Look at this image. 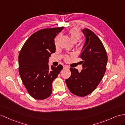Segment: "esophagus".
Here are the masks:
<instances>
[{"instance_id":"obj_1","label":"esophagus","mask_w":125,"mask_h":125,"mask_svg":"<svg viewBox=\"0 0 125 125\" xmlns=\"http://www.w3.org/2000/svg\"><path fill=\"white\" fill-rule=\"evenodd\" d=\"M63 68H64V69H69V67L68 65H63Z\"/></svg>"}]
</instances>
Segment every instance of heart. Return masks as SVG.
<instances>
[{"label":"heart","mask_w":125,"mask_h":125,"mask_svg":"<svg viewBox=\"0 0 125 125\" xmlns=\"http://www.w3.org/2000/svg\"><path fill=\"white\" fill-rule=\"evenodd\" d=\"M69 34L72 41L74 42H76L79 40L80 39L82 36V34L80 31H79L78 28H72L69 31ZM55 44H56V41H55ZM69 59V57H66L65 59L66 60H68Z\"/></svg>","instance_id":"obj_1"}]
</instances>
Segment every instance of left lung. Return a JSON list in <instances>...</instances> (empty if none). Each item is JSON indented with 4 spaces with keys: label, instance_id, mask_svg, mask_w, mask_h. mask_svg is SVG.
I'll return each mask as SVG.
<instances>
[{
    "label": "left lung",
    "instance_id": "obj_1",
    "mask_svg": "<svg viewBox=\"0 0 125 125\" xmlns=\"http://www.w3.org/2000/svg\"><path fill=\"white\" fill-rule=\"evenodd\" d=\"M85 41L81 51L82 70L70 69L71 76L65 82L73 94L84 97L93 92L100 82L106 70L108 56L103 44L93 31L84 28Z\"/></svg>",
    "mask_w": 125,
    "mask_h": 125
}]
</instances>
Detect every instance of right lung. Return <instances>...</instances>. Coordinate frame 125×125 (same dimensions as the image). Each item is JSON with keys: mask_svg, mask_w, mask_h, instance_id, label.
<instances>
[{"mask_svg": "<svg viewBox=\"0 0 125 125\" xmlns=\"http://www.w3.org/2000/svg\"><path fill=\"white\" fill-rule=\"evenodd\" d=\"M64 27L45 28L32 34L18 56L19 73L28 93L43 100L52 94V82L63 69L62 65L50 68L49 57L55 52L54 38Z\"/></svg>", "mask_w": 125, "mask_h": 125, "instance_id": "obj_1", "label": "right lung"}]
</instances>
